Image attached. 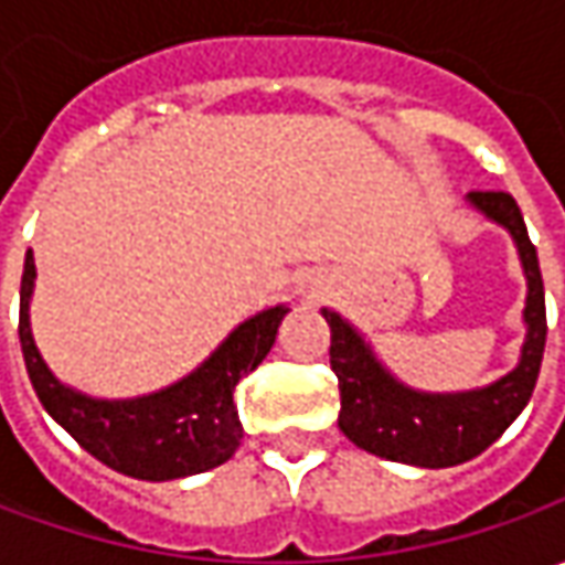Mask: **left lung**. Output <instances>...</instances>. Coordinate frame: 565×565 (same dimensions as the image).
Here are the masks:
<instances>
[{"mask_svg": "<svg viewBox=\"0 0 565 565\" xmlns=\"http://www.w3.org/2000/svg\"><path fill=\"white\" fill-rule=\"evenodd\" d=\"M466 201L490 223L510 232L529 282L522 311L525 342L510 374L478 390L424 393L393 377L374 355L371 342L345 317L323 308V320L330 323V367L339 380V430L359 449L390 462L449 468L481 456L519 418L537 383L547 311L537 250L522 210L507 191H471Z\"/></svg>", "mask_w": 565, "mask_h": 565, "instance_id": "8db88e82", "label": "left lung"}]
</instances>
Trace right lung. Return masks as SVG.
I'll return each instance as SVG.
<instances>
[{
	"label": "right lung",
	"mask_w": 565,
	"mask_h": 565,
	"mask_svg": "<svg viewBox=\"0 0 565 565\" xmlns=\"http://www.w3.org/2000/svg\"><path fill=\"white\" fill-rule=\"evenodd\" d=\"M33 250L21 273L18 339L36 399L77 444L103 466L141 481H175L223 466L242 444V422L232 393L238 380L267 359L286 305L257 311L228 333L210 359L157 393L135 399H97L62 383L43 361L31 333Z\"/></svg>",
	"instance_id": "1"
}]
</instances>
